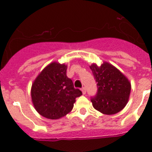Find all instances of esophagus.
<instances>
[{
	"label": "esophagus",
	"instance_id": "34e87169",
	"mask_svg": "<svg viewBox=\"0 0 152 152\" xmlns=\"http://www.w3.org/2000/svg\"><path fill=\"white\" fill-rule=\"evenodd\" d=\"M82 92H83V95H85V94L86 93V88H85V87L82 88Z\"/></svg>",
	"mask_w": 152,
	"mask_h": 152
}]
</instances>
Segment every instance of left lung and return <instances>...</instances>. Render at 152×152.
I'll return each mask as SVG.
<instances>
[{
  "mask_svg": "<svg viewBox=\"0 0 152 152\" xmlns=\"http://www.w3.org/2000/svg\"><path fill=\"white\" fill-rule=\"evenodd\" d=\"M98 86V92L91 101L95 110L106 115L118 113L128 103L131 83L124 73L109 63L89 66Z\"/></svg>",
  "mask_w": 152,
  "mask_h": 152,
  "instance_id": "8db88e82",
  "label": "left lung"
}]
</instances>
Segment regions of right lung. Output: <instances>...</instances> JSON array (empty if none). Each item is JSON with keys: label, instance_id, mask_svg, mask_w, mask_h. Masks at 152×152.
Instances as JSON below:
<instances>
[{"label": "right lung", "instance_id": "obj_1", "mask_svg": "<svg viewBox=\"0 0 152 152\" xmlns=\"http://www.w3.org/2000/svg\"><path fill=\"white\" fill-rule=\"evenodd\" d=\"M67 65L50 63L34 80L31 88L33 106L42 117L57 120L72 110L76 98L83 95L66 76Z\"/></svg>", "mask_w": 152, "mask_h": 152}]
</instances>
